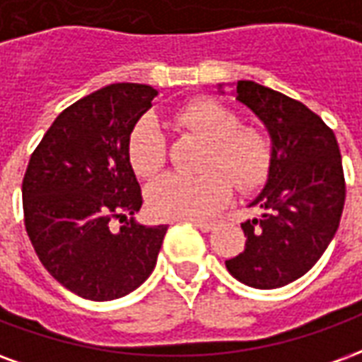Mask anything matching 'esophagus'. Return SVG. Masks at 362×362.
<instances>
[{"label": "esophagus", "instance_id": "obj_1", "mask_svg": "<svg viewBox=\"0 0 362 362\" xmlns=\"http://www.w3.org/2000/svg\"><path fill=\"white\" fill-rule=\"evenodd\" d=\"M192 225L199 228V230H204V233H211V230L217 228L219 223L217 221H192Z\"/></svg>", "mask_w": 362, "mask_h": 362}]
</instances>
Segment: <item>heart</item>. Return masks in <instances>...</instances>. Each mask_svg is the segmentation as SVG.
<instances>
[{"mask_svg":"<svg viewBox=\"0 0 362 362\" xmlns=\"http://www.w3.org/2000/svg\"><path fill=\"white\" fill-rule=\"evenodd\" d=\"M176 124L209 143L202 176L166 174L147 189V204L163 219H204L227 204L233 178L244 192L266 182L272 168L273 147L266 132L254 126H238L235 110L211 98H196L182 106ZM166 137L153 116H143L127 137V158L143 178H151L166 163ZM219 168L222 173L216 170Z\"/></svg>","mask_w":362,"mask_h":362,"instance_id":"heart-1","label":"heart"}]
</instances>
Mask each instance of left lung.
I'll use <instances>...</instances> for the list:
<instances>
[{
	"label": "left lung",
	"instance_id": "obj_1",
	"mask_svg": "<svg viewBox=\"0 0 362 362\" xmlns=\"http://www.w3.org/2000/svg\"><path fill=\"white\" fill-rule=\"evenodd\" d=\"M235 96L266 126L273 158L266 186L250 204L262 215L244 221V252L225 266L248 287H285L318 262L339 227L345 204L339 145L318 114L283 93L238 81Z\"/></svg>",
	"mask_w": 362,
	"mask_h": 362
}]
</instances>
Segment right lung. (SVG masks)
I'll list each match as a JSON object with an SVG mask.
<instances>
[{"label":"right lung","instance_id":"add662e5","mask_svg":"<svg viewBox=\"0 0 362 362\" xmlns=\"http://www.w3.org/2000/svg\"><path fill=\"white\" fill-rule=\"evenodd\" d=\"M158 93L114 83L54 119L30 155L23 211L30 243L54 279L87 300L126 296L155 269L166 225L134 219L143 197L127 137ZM116 220L124 225L114 231Z\"/></svg>","mask_w":362,"mask_h":362}]
</instances>
